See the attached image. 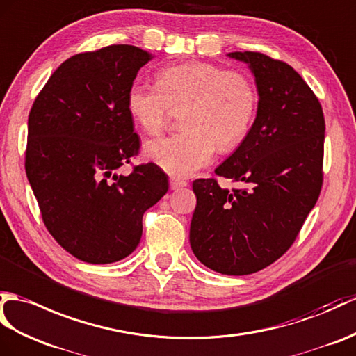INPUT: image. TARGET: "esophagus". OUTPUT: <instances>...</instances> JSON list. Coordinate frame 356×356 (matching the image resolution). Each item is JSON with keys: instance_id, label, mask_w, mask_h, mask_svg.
<instances>
[{"instance_id": "obj_1", "label": "esophagus", "mask_w": 356, "mask_h": 356, "mask_svg": "<svg viewBox=\"0 0 356 356\" xmlns=\"http://www.w3.org/2000/svg\"><path fill=\"white\" fill-rule=\"evenodd\" d=\"M188 184L185 180H181V179H177V177H171L170 179V186H171V189H180V188H185Z\"/></svg>"}]
</instances>
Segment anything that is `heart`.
I'll use <instances>...</instances> for the list:
<instances>
[{"label":"heart","mask_w":356,"mask_h":356,"mask_svg":"<svg viewBox=\"0 0 356 356\" xmlns=\"http://www.w3.org/2000/svg\"><path fill=\"white\" fill-rule=\"evenodd\" d=\"M185 107L177 135L148 140L144 153L172 176H191L206 167L216 148L230 150L249 134L258 92L243 72L212 63L189 62L158 72L156 86L134 83L127 109L148 135L159 134L171 109Z\"/></svg>","instance_id":"heart-1"}]
</instances>
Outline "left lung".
Wrapping results in <instances>:
<instances>
[{
	"instance_id": "1",
	"label": "left lung",
	"mask_w": 356,
	"mask_h": 356,
	"mask_svg": "<svg viewBox=\"0 0 356 356\" xmlns=\"http://www.w3.org/2000/svg\"><path fill=\"white\" fill-rule=\"evenodd\" d=\"M227 57L249 66L259 100L249 134L216 172L245 188L229 191L216 179L194 180L189 243L203 266L243 276L290 249L316 206L323 180L325 117L290 65L253 51Z\"/></svg>"
}]
</instances>
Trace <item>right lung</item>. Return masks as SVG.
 Instances as JSON below:
<instances>
[{
	"label": "right lung",
	"instance_id": "add662e5",
	"mask_svg": "<svg viewBox=\"0 0 356 356\" xmlns=\"http://www.w3.org/2000/svg\"><path fill=\"white\" fill-rule=\"evenodd\" d=\"M153 59L134 45L70 57L48 79L29 115L26 172L48 232L89 264L134 252L144 212L168 191L154 163L118 175L139 150L127 90Z\"/></svg>",
	"mask_w": 356,
	"mask_h": 356
}]
</instances>
